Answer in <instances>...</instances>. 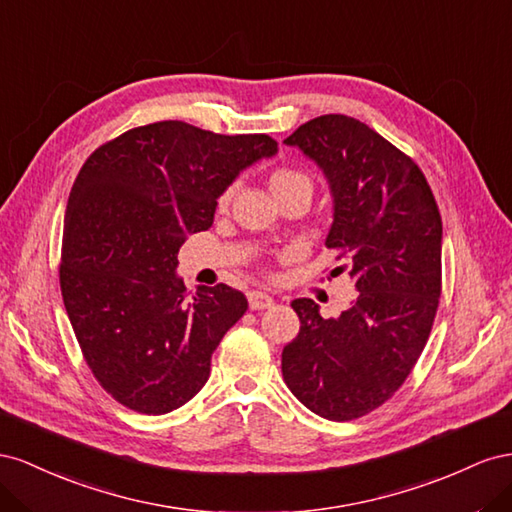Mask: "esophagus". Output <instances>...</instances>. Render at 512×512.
<instances>
[{"instance_id":"1","label":"esophagus","mask_w":512,"mask_h":512,"mask_svg":"<svg viewBox=\"0 0 512 512\" xmlns=\"http://www.w3.org/2000/svg\"><path fill=\"white\" fill-rule=\"evenodd\" d=\"M272 304H274L272 296L264 294V291H251V294H248V306H251L253 311H264V309H270Z\"/></svg>"}]
</instances>
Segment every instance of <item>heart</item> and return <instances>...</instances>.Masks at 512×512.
<instances>
[{
  "instance_id": "heart-1",
  "label": "heart",
  "mask_w": 512,
  "mask_h": 512,
  "mask_svg": "<svg viewBox=\"0 0 512 512\" xmlns=\"http://www.w3.org/2000/svg\"><path fill=\"white\" fill-rule=\"evenodd\" d=\"M268 186L270 191L276 197H281L285 193L291 191H306V193H313V182L306 173H302L300 169L294 167H276L270 171L268 175ZM231 199V191H225L221 197H218V206L225 208Z\"/></svg>"
}]
</instances>
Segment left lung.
I'll return each mask as SVG.
<instances>
[{"label": "left lung", "mask_w": 512, "mask_h": 512, "mask_svg": "<svg viewBox=\"0 0 512 512\" xmlns=\"http://www.w3.org/2000/svg\"><path fill=\"white\" fill-rule=\"evenodd\" d=\"M285 143L326 175V246L349 261L358 296L330 319L311 298L291 302L300 332L283 347V379L317 416L354 420L401 388L427 345L442 294V216L414 160L367 124L321 115Z\"/></svg>", "instance_id": "1"}]
</instances>
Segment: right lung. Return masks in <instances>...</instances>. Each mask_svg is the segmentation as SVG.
Returning <instances> with one entry per match:
<instances>
[{"instance_id":"add662e5","label":"right lung","mask_w":512,"mask_h":512,"mask_svg":"<svg viewBox=\"0 0 512 512\" xmlns=\"http://www.w3.org/2000/svg\"><path fill=\"white\" fill-rule=\"evenodd\" d=\"M279 152L268 135H216L178 120L128 130L85 160L64 218L60 285L87 367L139 414H167L210 377L246 313L225 283L188 298L180 246L212 227L229 184Z\"/></svg>"}]
</instances>
